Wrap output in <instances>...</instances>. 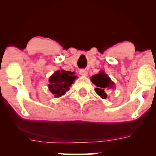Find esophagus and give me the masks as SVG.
<instances>
[{
	"label": "esophagus",
	"instance_id": "1",
	"mask_svg": "<svg viewBox=\"0 0 156 156\" xmlns=\"http://www.w3.org/2000/svg\"><path fill=\"white\" fill-rule=\"evenodd\" d=\"M79 73L81 75V76H87V75H88V72H87V71L84 69H80V70L79 71Z\"/></svg>",
	"mask_w": 156,
	"mask_h": 156
}]
</instances>
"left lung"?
<instances>
[{
    "mask_svg": "<svg viewBox=\"0 0 156 156\" xmlns=\"http://www.w3.org/2000/svg\"><path fill=\"white\" fill-rule=\"evenodd\" d=\"M91 80L92 83L98 87V88L95 89L96 93L103 99L107 98V94L105 92V89H113L115 85L108 75L105 74L103 71H101L98 74L93 76Z\"/></svg>",
    "mask_w": 156,
    "mask_h": 156,
    "instance_id": "obj_1",
    "label": "left lung"
}]
</instances>
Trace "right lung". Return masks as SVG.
Listing matches in <instances>:
<instances>
[{"label":"right lung","mask_w":156,"mask_h":156,"mask_svg":"<svg viewBox=\"0 0 156 156\" xmlns=\"http://www.w3.org/2000/svg\"><path fill=\"white\" fill-rule=\"evenodd\" d=\"M73 74V72L61 69L55 71L50 77L48 88L55 98H59L64 95L69 90V87L77 78V76Z\"/></svg>","instance_id":"add662e5"}]
</instances>
